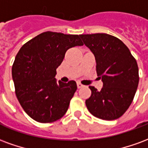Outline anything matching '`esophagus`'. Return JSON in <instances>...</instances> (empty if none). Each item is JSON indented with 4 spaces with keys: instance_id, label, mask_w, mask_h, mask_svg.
<instances>
[{
    "instance_id": "1",
    "label": "esophagus",
    "mask_w": 148,
    "mask_h": 148,
    "mask_svg": "<svg viewBox=\"0 0 148 148\" xmlns=\"http://www.w3.org/2000/svg\"><path fill=\"white\" fill-rule=\"evenodd\" d=\"M77 86L78 89H80V88H82V87H83V85L82 83H80V82H77Z\"/></svg>"
}]
</instances>
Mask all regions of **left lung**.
<instances>
[{"label": "left lung", "instance_id": "8db88e82", "mask_svg": "<svg viewBox=\"0 0 148 148\" xmlns=\"http://www.w3.org/2000/svg\"><path fill=\"white\" fill-rule=\"evenodd\" d=\"M85 45L95 56L97 74L103 87L90 86L91 96L86 101L92 115L102 120L121 117L133 101L139 84L136 60L121 39L105 33L81 35Z\"/></svg>", "mask_w": 148, "mask_h": 148}]
</instances>
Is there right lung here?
Listing matches in <instances>:
<instances>
[{"label": "right lung", "mask_w": 148, "mask_h": 148, "mask_svg": "<svg viewBox=\"0 0 148 148\" xmlns=\"http://www.w3.org/2000/svg\"><path fill=\"white\" fill-rule=\"evenodd\" d=\"M77 35L46 32L22 46L12 68L15 92L19 102L31 118L51 123L66 112L77 90L74 81L55 79L68 49L82 46Z\"/></svg>", "instance_id": "right-lung-1"}]
</instances>
